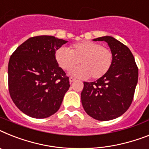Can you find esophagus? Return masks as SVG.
<instances>
[{
    "mask_svg": "<svg viewBox=\"0 0 149 149\" xmlns=\"http://www.w3.org/2000/svg\"><path fill=\"white\" fill-rule=\"evenodd\" d=\"M75 81H76V79L73 78V77H70V83L75 82Z\"/></svg>",
    "mask_w": 149,
    "mask_h": 149,
    "instance_id": "34e87169",
    "label": "esophagus"
}]
</instances>
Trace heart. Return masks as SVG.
<instances>
[{
    "label": "heart",
    "mask_w": 149,
    "mask_h": 149,
    "mask_svg": "<svg viewBox=\"0 0 149 149\" xmlns=\"http://www.w3.org/2000/svg\"><path fill=\"white\" fill-rule=\"evenodd\" d=\"M55 61L64 70H69L78 63L80 67L70 71V74L79 78L98 79L110 70L113 64V53L110 48L98 42L83 41L61 47L56 51Z\"/></svg>",
    "instance_id": "obj_1"
}]
</instances>
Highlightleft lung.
I'll return each instance as SVG.
<instances>
[{
    "label": "left lung",
    "instance_id": "8db88e82",
    "mask_svg": "<svg viewBox=\"0 0 149 149\" xmlns=\"http://www.w3.org/2000/svg\"><path fill=\"white\" fill-rule=\"evenodd\" d=\"M94 41L108 44L113 53V64L101 79L83 82L82 107L94 119L111 120L123 114L131 105L138 82L139 69L130 50L120 42L111 36Z\"/></svg>",
    "mask_w": 149,
    "mask_h": 149
}]
</instances>
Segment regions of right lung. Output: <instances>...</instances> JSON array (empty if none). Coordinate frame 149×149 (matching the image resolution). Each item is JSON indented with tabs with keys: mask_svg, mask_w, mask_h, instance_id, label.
<instances>
[{
	"mask_svg": "<svg viewBox=\"0 0 149 149\" xmlns=\"http://www.w3.org/2000/svg\"><path fill=\"white\" fill-rule=\"evenodd\" d=\"M67 42L54 36H35L19 46L10 57L9 92L25 114L41 119L59 110L70 85L54 54Z\"/></svg>",
	"mask_w": 149,
	"mask_h": 149,
	"instance_id": "obj_1",
	"label": "right lung"
}]
</instances>
